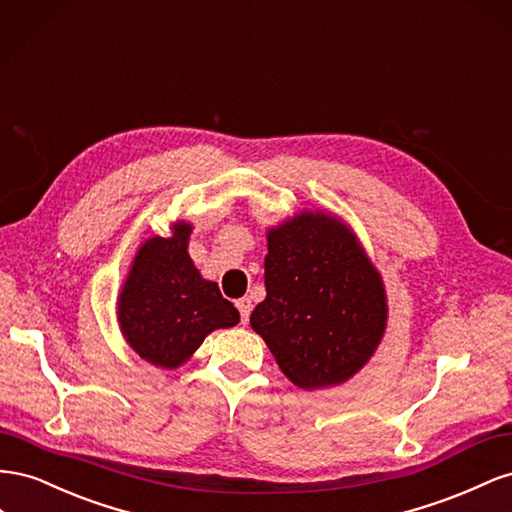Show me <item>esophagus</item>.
<instances>
[{
	"label": "esophagus",
	"instance_id": "esophagus-1",
	"mask_svg": "<svg viewBox=\"0 0 512 512\" xmlns=\"http://www.w3.org/2000/svg\"><path fill=\"white\" fill-rule=\"evenodd\" d=\"M236 306H238V311H240V319H242V324H246L248 321V315H251V300L248 298H240L238 302H236Z\"/></svg>",
	"mask_w": 512,
	"mask_h": 512
}]
</instances>
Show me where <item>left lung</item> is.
I'll list each match as a JSON object with an SVG mask.
<instances>
[{
  "mask_svg": "<svg viewBox=\"0 0 512 512\" xmlns=\"http://www.w3.org/2000/svg\"><path fill=\"white\" fill-rule=\"evenodd\" d=\"M266 300L251 326L289 382L315 390L356 375L384 337L382 276L337 216L300 212L268 231Z\"/></svg>",
  "mask_w": 512,
  "mask_h": 512,
  "instance_id": "8db88e82",
  "label": "left lung"
}]
</instances>
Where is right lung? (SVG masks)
<instances>
[{
    "instance_id": "add662e5",
    "label": "right lung",
    "mask_w": 512,
    "mask_h": 512,
    "mask_svg": "<svg viewBox=\"0 0 512 512\" xmlns=\"http://www.w3.org/2000/svg\"><path fill=\"white\" fill-rule=\"evenodd\" d=\"M191 231L180 221L171 238L145 240L118 298L124 339L160 369L180 367L212 330L240 321L236 306L221 296L216 283L201 279L188 257Z\"/></svg>"
}]
</instances>
